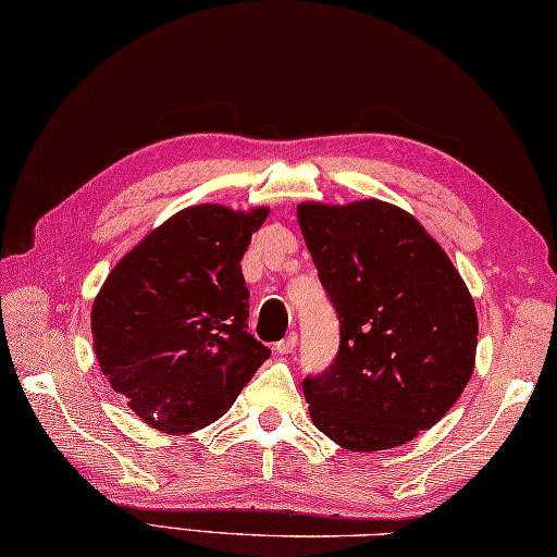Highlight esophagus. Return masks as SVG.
I'll return each mask as SVG.
<instances>
[{
    "label": "esophagus",
    "instance_id": "1",
    "mask_svg": "<svg viewBox=\"0 0 557 557\" xmlns=\"http://www.w3.org/2000/svg\"><path fill=\"white\" fill-rule=\"evenodd\" d=\"M295 346H298V334L293 332L286 338H281V342L274 346V350H276V354H281V356H288V354H293Z\"/></svg>",
    "mask_w": 557,
    "mask_h": 557
}]
</instances>
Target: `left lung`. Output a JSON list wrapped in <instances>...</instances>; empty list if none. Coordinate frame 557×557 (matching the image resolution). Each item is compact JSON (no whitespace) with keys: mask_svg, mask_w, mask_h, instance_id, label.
<instances>
[{"mask_svg":"<svg viewBox=\"0 0 557 557\" xmlns=\"http://www.w3.org/2000/svg\"><path fill=\"white\" fill-rule=\"evenodd\" d=\"M298 223L342 332L332 366L302 382L312 423L350 451L406 445L471 380L467 283L411 213L380 199L305 201Z\"/></svg>","mask_w":557,"mask_h":557,"instance_id":"8db88e82","label":"left lung"}]
</instances>
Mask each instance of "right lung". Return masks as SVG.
Segmentation results:
<instances>
[{"label": "right lung", "mask_w": 557, "mask_h": 557, "mask_svg": "<svg viewBox=\"0 0 557 557\" xmlns=\"http://www.w3.org/2000/svg\"><path fill=\"white\" fill-rule=\"evenodd\" d=\"M269 209L199 203L168 219L110 271L90 312L100 370L163 433L228 411L271 350L247 332L240 259Z\"/></svg>", "instance_id": "add662e5"}]
</instances>
